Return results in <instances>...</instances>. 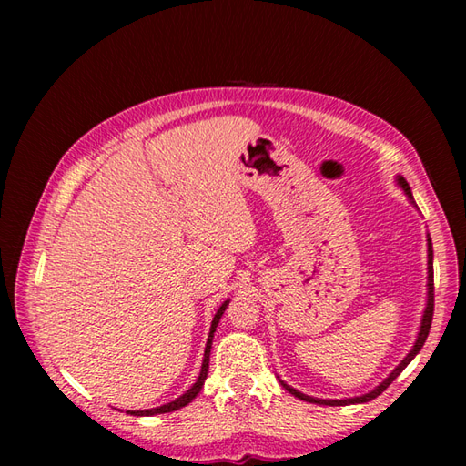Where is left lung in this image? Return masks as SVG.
Here are the masks:
<instances>
[{"label":"left lung","mask_w":466,"mask_h":466,"mask_svg":"<svg viewBox=\"0 0 466 466\" xmlns=\"http://www.w3.org/2000/svg\"><path fill=\"white\" fill-rule=\"evenodd\" d=\"M397 184L402 187L404 190V194H407V198L410 200V204H414V198H412V192H410V187H409V184H407V180H404L402 176H397ZM417 206V204H414ZM432 312H434V274H432V240H431V234H427V306H424V312H422V319H420V326H419V334H417V340H414V344H412V349L409 350V354L404 356V359L400 360V364L397 366V369H394L389 376H386V379L379 384V386H374L372 390H369L366 394H360V397H354V399H339V400H334V399H316V397H309V394H304V392H300V390H296V389H292L290 384H286L284 380H280L282 382V386L286 390H289L290 394H294L296 399H300V400H306V402H312V404H326V407H346V404H362V402H369V400H372V399H376L379 397V394H382L386 389H389L390 386V382L397 379V376L407 369V366L410 364V360L414 359V356H417L419 352H420V349H422V344L427 342V336H429V330H431V322H432Z\"/></svg>","instance_id":"8db88e82"}]
</instances>
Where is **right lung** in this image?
<instances>
[{"label":"right lung","mask_w":466,"mask_h":466,"mask_svg":"<svg viewBox=\"0 0 466 466\" xmlns=\"http://www.w3.org/2000/svg\"><path fill=\"white\" fill-rule=\"evenodd\" d=\"M228 304H230V300H226V302L220 306V309L216 310V314H214V320H212V326H210V334H208L206 349H204V360H202L200 376H198L196 382L190 386V389H187V390L182 394V397H177L176 400L167 402V404H162V407H157V409H146V410H127V414H134V417H154V414L174 412V410H177V409L186 407V404H190V402H192V400L198 397V392L202 390L204 380H206V376H208V366H210V349H212V340H214L216 326H218V322H220V319H222L224 310L228 309Z\"/></svg>","instance_id":"add662e5"}]
</instances>
